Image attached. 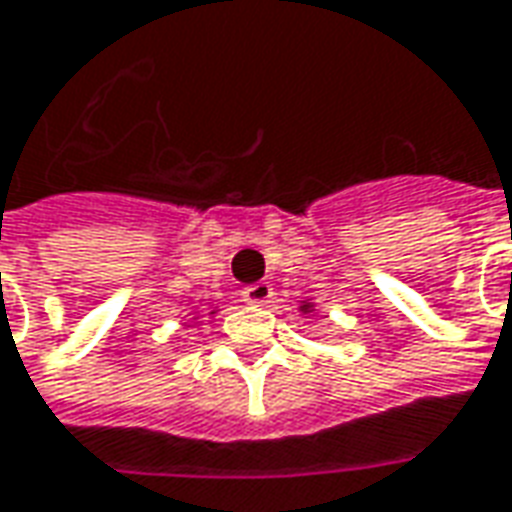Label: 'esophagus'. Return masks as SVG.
Here are the masks:
<instances>
[{
	"instance_id": "1",
	"label": "esophagus",
	"mask_w": 512,
	"mask_h": 512,
	"mask_svg": "<svg viewBox=\"0 0 512 512\" xmlns=\"http://www.w3.org/2000/svg\"><path fill=\"white\" fill-rule=\"evenodd\" d=\"M244 302H249V305H268L271 302V296H274V288L268 285V282H255V285H246L244 288Z\"/></svg>"
}]
</instances>
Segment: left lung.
<instances>
[{
  "instance_id": "left-lung-1",
  "label": "left lung",
  "mask_w": 512,
  "mask_h": 512,
  "mask_svg": "<svg viewBox=\"0 0 512 512\" xmlns=\"http://www.w3.org/2000/svg\"><path fill=\"white\" fill-rule=\"evenodd\" d=\"M302 313H313V302H302V307H299Z\"/></svg>"
}]
</instances>
